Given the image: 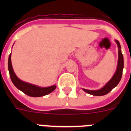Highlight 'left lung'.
Wrapping results in <instances>:
<instances>
[{
  "label": "left lung",
  "mask_w": 131,
  "mask_h": 131,
  "mask_svg": "<svg viewBox=\"0 0 131 131\" xmlns=\"http://www.w3.org/2000/svg\"><path fill=\"white\" fill-rule=\"evenodd\" d=\"M117 44L118 48H119V52H118V63H117V68L115 73L112 78V79L105 85L102 89L100 90H97V91H91V90H86V89H83V91H85L87 93L92 94L94 96H103L105 94H107V93L110 92L112 89L117 86L118 83H119L120 80H121V77H122L123 74V69L124 67L123 65V56L121 53V46L118 40H115Z\"/></svg>",
  "instance_id": "left-lung-1"
}]
</instances>
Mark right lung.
I'll return each instance as SVG.
<instances>
[{
  "label": "right lung",
  "instance_id": "1",
  "mask_svg": "<svg viewBox=\"0 0 131 131\" xmlns=\"http://www.w3.org/2000/svg\"><path fill=\"white\" fill-rule=\"evenodd\" d=\"M8 70L10 78H11L12 81L14 83V84L19 90L21 91L25 94L29 96H43L48 94L52 91H54L56 88V85L46 88L39 87V86H35V85H33V84L25 83V82H24L22 81H21L20 79H19L17 77V76L16 75L14 72L13 68H12L11 62V54H10L8 58Z\"/></svg>",
  "mask_w": 131,
  "mask_h": 131
}]
</instances>
